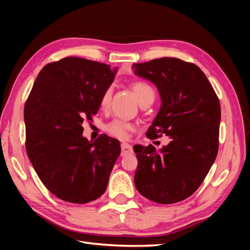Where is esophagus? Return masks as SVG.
<instances>
[{"mask_svg":"<svg viewBox=\"0 0 250 250\" xmlns=\"http://www.w3.org/2000/svg\"><path fill=\"white\" fill-rule=\"evenodd\" d=\"M121 149H122V152H121V155L122 156H126L128 154H132V147L129 145V144H126L123 143L122 145H121Z\"/></svg>","mask_w":250,"mask_h":250,"instance_id":"esophagus-1","label":"esophagus"}]
</instances>
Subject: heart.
I'll return each instance as SVG.
<instances>
[{"label":"heart","mask_w":250,"mask_h":250,"mask_svg":"<svg viewBox=\"0 0 250 250\" xmlns=\"http://www.w3.org/2000/svg\"><path fill=\"white\" fill-rule=\"evenodd\" d=\"M131 89L140 104L149 100L151 97H154L153 88L145 82L138 81V82L132 83ZM111 94H112V87H107L104 90L101 98V106L103 108H106L108 106ZM105 129H106V131L109 134H111L112 137L124 140L128 137L129 132L134 129V126L131 123L127 122V121L121 120V119H115L105 126Z\"/></svg>","instance_id":"1"}]
</instances>
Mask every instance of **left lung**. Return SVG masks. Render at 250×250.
Instances as JSON below:
<instances>
[{
  "label": "left lung",
  "mask_w": 250,
  "mask_h": 250,
  "mask_svg": "<svg viewBox=\"0 0 250 250\" xmlns=\"http://www.w3.org/2000/svg\"><path fill=\"white\" fill-rule=\"evenodd\" d=\"M133 73L152 82L161 107L146 133L172 139L167 146L134 145L137 190L150 200L171 204L197 190L213 166L219 141V99L199 67L178 58L163 57L133 63Z\"/></svg>",
  "instance_id": "left-lung-1"
}]
</instances>
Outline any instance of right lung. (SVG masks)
I'll return each mask as SVG.
<instances>
[{"mask_svg":"<svg viewBox=\"0 0 250 250\" xmlns=\"http://www.w3.org/2000/svg\"><path fill=\"white\" fill-rule=\"evenodd\" d=\"M118 67L79 57L44 65L25 104L26 150L42 183L59 199L87 203L103 195L120 142L82 135L83 120L101 105Z\"/></svg>","mask_w":250,"mask_h":250,"instance_id":"right-lung-1","label":"right lung"}]
</instances>
